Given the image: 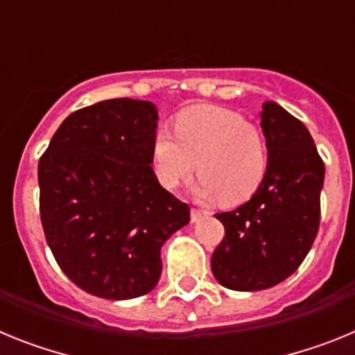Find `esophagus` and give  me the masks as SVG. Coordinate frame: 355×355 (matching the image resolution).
Listing matches in <instances>:
<instances>
[{
  "mask_svg": "<svg viewBox=\"0 0 355 355\" xmlns=\"http://www.w3.org/2000/svg\"><path fill=\"white\" fill-rule=\"evenodd\" d=\"M206 215H208V211H205V209L192 208V222H199L200 218H205Z\"/></svg>",
  "mask_w": 355,
  "mask_h": 355,
  "instance_id": "esophagus-1",
  "label": "esophagus"
}]
</instances>
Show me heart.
Here are the masks:
<instances>
[{
	"label": "heart",
	"instance_id": "heart-1",
	"mask_svg": "<svg viewBox=\"0 0 355 355\" xmlns=\"http://www.w3.org/2000/svg\"><path fill=\"white\" fill-rule=\"evenodd\" d=\"M174 132L158 130L153 159L159 183L168 190L199 172L193 192L241 205L258 192L268 168L261 131L240 114L220 106H192L178 114Z\"/></svg>",
	"mask_w": 355,
	"mask_h": 355
}]
</instances>
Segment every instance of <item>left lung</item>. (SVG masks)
Listing matches in <instances>:
<instances>
[{
  "label": "left lung",
  "mask_w": 355,
  "mask_h": 355,
  "mask_svg": "<svg viewBox=\"0 0 355 355\" xmlns=\"http://www.w3.org/2000/svg\"><path fill=\"white\" fill-rule=\"evenodd\" d=\"M261 128L268 168L245 205L216 213L225 234L211 256L222 286L266 290L290 277L311 249L320 225L325 167L311 135L283 106L266 101Z\"/></svg>",
  "instance_id": "left-lung-1"
}]
</instances>
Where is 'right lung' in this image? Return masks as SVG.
I'll return each mask as SVG.
<instances>
[{
  "mask_svg": "<svg viewBox=\"0 0 355 355\" xmlns=\"http://www.w3.org/2000/svg\"><path fill=\"white\" fill-rule=\"evenodd\" d=\"M156 126L149 101L96 103L69 115L39 159L46 241L72 283L101 299L149 293L162 245L190 222L150 167Z\"/></svg>",
  "mask_w": 355,
  "mask_h": 355,
  "instance_id": "add662e5",
  "label": "right lung"
}]
</instances>
